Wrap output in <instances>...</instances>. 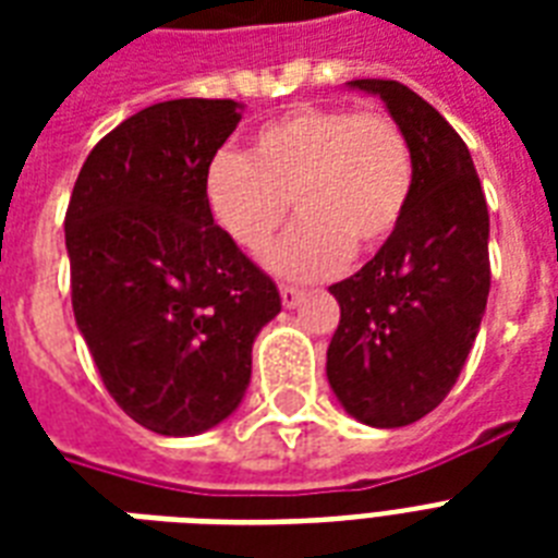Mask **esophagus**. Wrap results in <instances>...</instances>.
<instances>
[{"label":"esophagus","mask_w":558,"mask_h":558,"mask_svg":"<svg viewBox=\"0 0 558 558\" xmlns=\"http://www.w3.org/2000/svg\"><path fill=\"white\" fill-rule=\"evenodd\" d=\"M304 298H306L304 289L292 287V283H280V301H283V306H287V310H295V306L301 304Z\"/></svg>","instance_id":"34e87169"}]
</instances>
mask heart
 Here are the masks:
<instances>
[{
    "mask_svg": "<svg viewBox=\"0 0 558 558\" xmlns=\"http://www.w3.org/2000/svg\"><path fill=\"white\" fill-rule=\"evenodd\" d=\"M414 193V150L385 109L304 104L263 124L248 153H219L205 177L208 208L243 252L260 257L289 217L301 226L275 254L287 275L313 278L344 254L393 240Z\"/></svg>",
    "mask_w": 558,
    "mask_h": 558,
    "instance_id": "1",
    "label": "heart"
}]
</instances>
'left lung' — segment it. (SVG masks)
Returning a JSON list of instances; mask_svg holds the SVG:
<instances>
[{"mask_svg": "<svg viewBox=\"0 0 558 558\" xmlns=\"http://www.w3.org/2000/svg\"><path fill=\"white\" fill-rule=\"evenodd\" d=\"M373 92L414 150V193L402 226L353 278L332 283L341 306L327 379L348 414L399 428L440 405L475 344L489 295V210L466 142L397 81Z\"/></svg>", "mask_w": 558, "mask_h": 558, "instance_id": "1", "label": "left lung"}]
</instances>
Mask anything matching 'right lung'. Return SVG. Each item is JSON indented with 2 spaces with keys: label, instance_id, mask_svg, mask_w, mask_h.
<instances>
[{
  "label": "right lung",
  "instance_id": "add662e5",
  "mask_svg": "<svg viewBox=\"0 0 558 558\" xmlns=\"http://www.w3.org/2000/svg\"><path fill=\"white\" fill-rule=\"evenodd\" d=\"M243 104H153L83 161L65 210L72 310L109 397L156 434L222 423L278 287L214 222L205 177Z\"/></svg>",
  "mask_w": 558,
  "mask_h": 558
}]
</instances>
